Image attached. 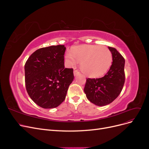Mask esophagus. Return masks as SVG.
Listing matches in <instances>:
<instances>
[{"label":"esophagus","mask_w":149,"mask_h":149,"mask_svg":"<svg viewBox=\"0 0 149 149\" xmlns=\"http://www.w3.org/2000/svg\"><path fill=\"white\" fill-rule=\"evenodd\" d=\"M73 73H74V76H77L78 74H79V72H78L77 70H74V71H73Z\"/></svg>","instance_id":"obj_1"}]
</instances>
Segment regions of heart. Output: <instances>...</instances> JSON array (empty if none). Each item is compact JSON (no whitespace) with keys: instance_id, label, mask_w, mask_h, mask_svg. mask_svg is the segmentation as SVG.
I'll return each mask as SVG.
<instances>
[{"instance_id":"heart-1","label":"heart","mask_w":149,"mask_h":149,"mask_svg":"<svg viewBox=\"0 0 149 149\" xmlns=\"http://www.w3.org/2000/svg\"><path fill=\"white\" fill-rule=\"evenodd\" d=\"M77 61L83 73L90 78H98L109 70L112 56L106 47L96 45H84L74 48L65 55V61L68 66H73Z\"/></svg>"}]
</instances>
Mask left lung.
<instances>
[{
  "label": "left lung",
  "instance_id": "obj_1",
  "mask_svg": "<svg viewBox=\"0 0 149 149\" xmlns=\"http://www.w3.org/2000/svg\"><path fill=\"white\" fill-rule=\"evenodd\" d=\"M112 63L109 70L101 78L86 79L84 89L88 100L98 106H106L119 95L125 82V60L114 48L108 47Z\"/></svg>",
  "mask_w": 149,
  "mask_h": 149
}]
</instances>
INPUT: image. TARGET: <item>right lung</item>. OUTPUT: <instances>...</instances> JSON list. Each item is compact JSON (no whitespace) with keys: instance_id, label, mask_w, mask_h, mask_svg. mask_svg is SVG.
<instances>
[{"instance_id":"1","label":"right lung","mask_w":149,"mask_h":149,"mask_svg":"<svg viewBox=\"0 0 149 149\" xmlns=\"http://www.w3.org/2000/svg\"><path fill=\"white\" fill-rule=\"evenodd\" d=\"M65 45L40 48L25 63L26 91L33 101L44 109L60 105L74 79L73 70L65 68Z\"/></svg>"}]
</instances>
